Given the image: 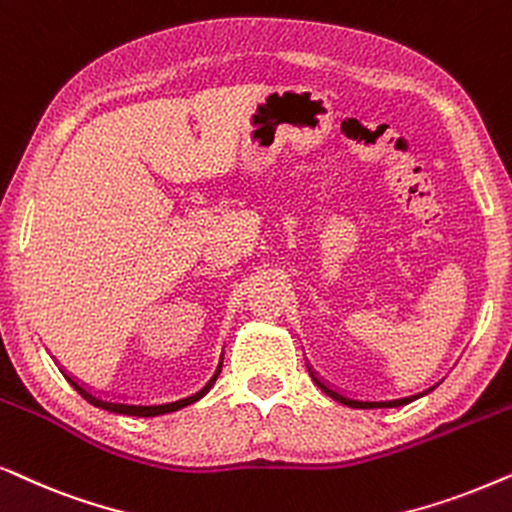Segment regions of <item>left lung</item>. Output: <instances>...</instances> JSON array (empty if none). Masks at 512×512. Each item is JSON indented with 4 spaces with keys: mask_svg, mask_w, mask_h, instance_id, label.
I'll return each instance as SVG.
<instances>
[{
    "mask_svg": "<svg viewBox=\"0 0 512 512\" xmlns=\"http://www.w3.org/2000/svg\"><path fill=\"white\" fill-rule=\"evenodd\" d=\"M309 372H311V379L316 381V384L320 386V391L330 395V398H335L337 403H342V405H346V407H356V410H379V407H403V405H407V403H412V400L421 398V395L431 393L433 388L440 384V381H438V384H435V386H428L426 391H421V393H414V395H405V398H395V400H356V398H351V395H344V393L335 391V388H332V386H327L325 381H320V379L316 377V372L311 370V367H309Z\"/></svg>",
    "mask_w": 512,
    "mask_h": 512,
    "instance_id": "1",
    "label": "left lung"
}]
</instances>
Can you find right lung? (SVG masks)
Instances as JSON below:
<instances>
[{
	"instance_id": "1",
	"label": "right lung",
	"mask_w": 512,
	"mask_h": 512,
	"mask_svg": "<svg viewBox=\"0 0 512 512\" xmlns=\"http://www.w3.org/2000/svg\"><path fill=\"white\" fill-rule=\"evenodd\" d=\"M220 370H222V358H220V365H217L215 374H213V377H210V381H208L206 386L201 388V391H196V393H192V395H187V398L173 400V403H161V405H128V403H112V400H105V398H100V395H95V393L88 391L86 386H81L79 381H77V379H72L70 374H67V372H63V370H60V372H63V374H65V379L70 381V384L74 386V391H77V393L81 395V398L88 400V403L95 405V407H102V410L114 412V414H128V417H159V414L177 412V410H182V407L192 405V403H196V400H199V398H203V395H206V393L210 391V386L215 384L217 377H220Z\"/></svg>"
}]
</instances>
